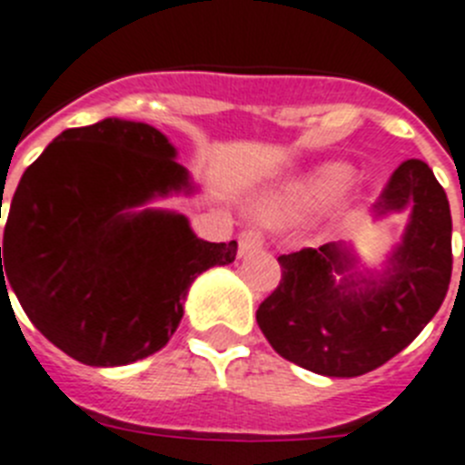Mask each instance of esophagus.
Masks as SVG:
<instances>
[{"label":"esophagus","mask_w":465,"mask_h":465,"mask_svg":"<svg viewBox=\"0 0 465 465\" xmlns=\"http://www.w3.org/2000/svg\"><path fill=\"white\" fill-rule=\"evenodd\" d=\"M263 249V237L256 230H244L240 235V256H249L253 252Z\"/></svg>","instance_id":"34e87169"}]
</instances>
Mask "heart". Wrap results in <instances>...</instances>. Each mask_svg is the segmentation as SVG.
Instances as JSON below:
<instances>
[{
	"label": "heart",
	"mask_w": 465,
	"mask_h": 465,
	"mask_svg": "<svg viewBox=\"0 0 465 465\" xmlns=\"http://www.w3.org/2000/svg\"><path fill=\"white\" fill-rule=\"evenodd\" d=\"M357 169L348 162H322L259 206L268 221H299L327 212L355 185Z\"/></svg>",
	"instance_id": "obj_1"
}]
</instances>
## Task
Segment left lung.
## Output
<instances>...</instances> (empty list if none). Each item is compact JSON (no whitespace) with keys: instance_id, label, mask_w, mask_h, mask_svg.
I'll return each mask as SVG.
<instances>
[{"instance_id":"obj_1","label":"left lung","mask_w":465,"mask_h":465,"mask_svg":"<svg viewBox=\"0 0 465 465\" xmlns=\"http://www.w3.org/2000/svg\"><path fill=\"white\" fill-rule=\"evenodd\" d=\"M410 213L381 268L352 244L329 242L280 256V287L256 322L284 360L322 376L374 371L410 346L440 311L451 280L450 202L430 166L407 160L374 204V218Z\"/></svg>"}]
</instances>
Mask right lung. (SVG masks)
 <instances>
[{
  "label": "right lung",
  "instance_id": "1",
  "mask_svg": "<svg viewBox=\"0 0 465 465\" xmlns=\"http://www.w3.org/2000/svg\"><path fill=\"white\" fill-rule=\"evenodd\" d=\"M176 154L154 126L108 117L63 131L15 188L0 289L77 362L122 367L162 351L197 275L235 261V240H200L183 213L153 206L197 193Z\"/></svg>",
  "mask_w": 465,
  "mask_h": 465
}]
</instances>
